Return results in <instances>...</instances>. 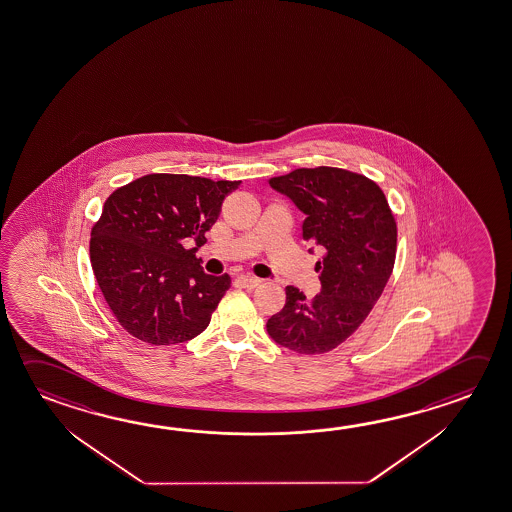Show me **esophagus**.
Returning <instances> with one entry per match:
<instances>
[{
    "label": "esophagus",
    "instance_id": "34e87169",
    "mask_svg": "<svg viewBox=\"0 0 512 512\" xmlns=\"http://www.w3.org/2000/svg\"><path fill=\"white\" fill-rule=\"evenodd\" d=\"M239 282L246 287H257L262 284V280H260V278L252 277V275H241V277H239Z\"/></svg>",
    "mask_w": 512,
    "mask_h": 512
}]
</instances>
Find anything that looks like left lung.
Masks as SVG:
<instances>
[{
    "mask_svg": "<svg viewBox=\"0 0 512 512\" xmlns=\"http://www.w3.org/2000/svg\"><path fill=\"white\" fill-rule=\"evenodd\" d=\"M305 214V241L322 246V291L305 298L286 287V305L269 318L268 334L298 354L336 349L365 322L394 269L397 225L376 181L338 167L296 169L271 178Z\"/></svg>",
    "mask_w": 512,
    "mask_h": 512,
    "instance_id": "1",
    "label": "left lung"
}]
</instances>
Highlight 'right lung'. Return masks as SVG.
Returning a JSON list of instances; mask_svg holds the SVG:
<instances>
[{
  "label": "right lung",
  "mask_w": 512,
  "mask_h": 512,
  "mask_svg": "<svg viewBox=\"0 0 512 512\" xmlns=\"http://www.w3.org/2000/svg\"><path fill=\"white\" fill-rule=\"evenodd\" d=\"M241 181L147 174L115 190L91 228L90 259L104 300L131 336L176 345L205 331L232 278L201 269L221 205Z\"/></svg>",
  "instance_id": "right-lung-1"
}]
</instances>
